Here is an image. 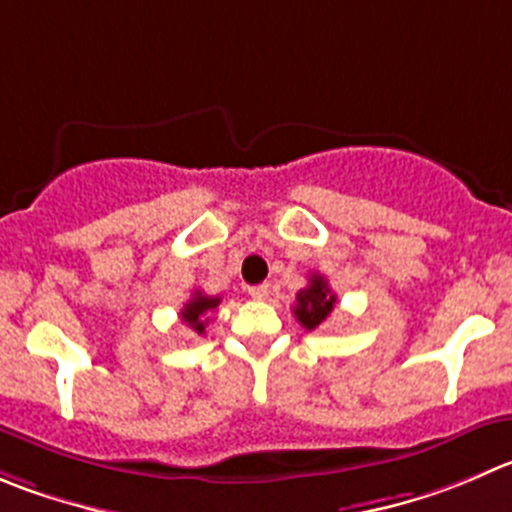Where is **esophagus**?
Masks as SVG:
<instances>
[{
    "label": "esophagus",
    "instance_id": "34e87169",
    "mask_svg": "<svg viewBox=\"0 0 512 512\" xmlns=\"http://www.w3.org/2000/svg\"><path fill=\"white\" fill-rule=\"evenodd\" d=\"M248 296H251V299H256V301H264L266 296H269V284L251 286V289H248Z\"/></svg>",
    "mask_w": 512,
    "mask_h": 512
}]
</instances>
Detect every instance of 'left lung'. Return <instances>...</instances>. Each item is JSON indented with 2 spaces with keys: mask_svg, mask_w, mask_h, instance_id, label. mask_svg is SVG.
<instances>
[{
  "mask_svg": "<svg viewBox=\"0 0 512 512\" xmlns=\"http://www.w3.org/2000/svg\"><path fill=\"white\" fill-rule=\"evenodd\" d=\"M334 304H337V296L329 289L326 279L321 274H314L309 279V286L301 289L296 294L294 304V316L304 329H316V326L324 324L329 319V314L334 311Z\"/></svg>",
  "mask_w": 512,
  "mask_h": 512,
  "instance_id": "8db88e82",
  "label": "left lung"
}]
</instances>
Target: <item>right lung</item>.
<instances>
[{
  "mask_svg": "<svg viewBox=\"0 0 512 512\" xmlns=\"http://www.w3.org/2000/svg\"><path fill=\"white\" fill-rule=\"evenodd\" d=\"M218 304H221V296H206L201 294V291H196L193 299H188V304L183 306V311H180V319L186 321L196 334H203L208 324L206 314L216 311Z\"/></svg>",
  "mask_w": 512,
  "mask_h": 512,
  "instance_id": "add662e5",
  "label": "right lung"
}]
</instances>
